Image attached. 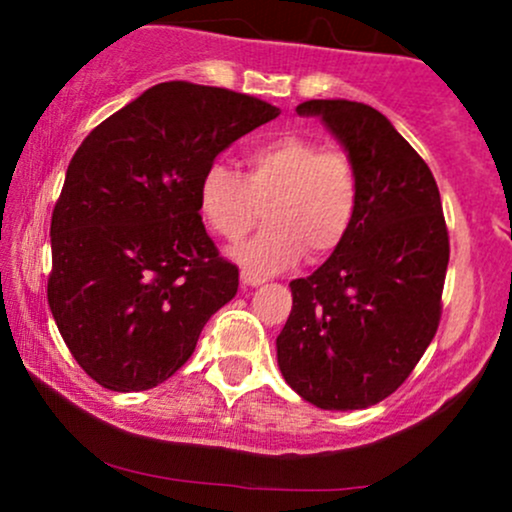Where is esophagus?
I'll list each match as a JSON object with an SVG mask.
<instances>
[{"instance_id":"esophagus-1","label":"esophagus","mask_w":512,"mask_h":512,"mask_svg":"<svg viewBox=\"0 0 512 512\" xmlns=\"http://www.w3.org/2000/svg\"><path fill=\"white\" fill-rule=\"evenodd\" d=\"M240 280H242V285L257 287V285H262V282H265V277L257 275V272H252V270H242L240 272Z\"/></svg>"}]
</instances>
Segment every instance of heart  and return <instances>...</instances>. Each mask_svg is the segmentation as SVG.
<instances>
[{"instance_id":"1","label":"heart","mask_w":512,"mask_h":512,"mask_svg":"<svg viewBox=\"0 0 512 512\" xmlns=\"http://www.w3.org/2000/svg\"><path fill=\"white\" fill-rule=\"evenodd\" d=\"M245 163L247 178L215 160L198 183L200 213L225 240L245 237L267 203L270 225L237 245L235 260L277 272L307 250L324 257L342 245L359 203V178L347 153L324 151L319 141L287 133L247 148Z\"/></svg>"}]
</instances>
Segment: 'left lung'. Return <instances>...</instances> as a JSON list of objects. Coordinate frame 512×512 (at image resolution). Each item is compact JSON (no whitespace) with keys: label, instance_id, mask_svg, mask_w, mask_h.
Returning a JSON list of instances; mask_svg holds the SVG:
<instances>
[{"label":"left lung","instance_id":"1","mask_svg":"<svg viewBox=\"0 0 512 512\" xmlns=\"http://www.w3.org/2000/svg\"><path fill=\"white\" fill-rule=\"evenodd\" d=\"M356 168L359 203L342 245L289 282L277 337L282 376L304 401L356 411L394 394L441 319L448 232L433 173L389 118L356 101H304Z\"/></svg>","mask_w":512,"mask_h":512}]
</instances>
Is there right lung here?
<instances>
[{"mask_svg": "<svg viewBox=\"0 0 512 512\" xmlns=\"http://www.w3.org/2000/svg\"><path fill=\"white\" fill-rule=\"evenodd\" d=\"M280 116L188 81L143 91L86 136L51 215V314L81 369L111 391L163 384L237 294L198 205L203 170Z\"/></svg>", "mask_w": 512, "mask_h": 512, "instance_id": "1", "label": "right lung"}]
</instances>
